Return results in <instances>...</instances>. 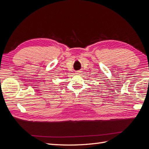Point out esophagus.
<instances>
[{"instance_id": "obj_1", "label": "esophagus", "mask_w": 149, "mask_h": 149, "mask_svg": "<svg viewBox=\"0 0 149 149\" xmlns=\"http://www.w3.org/2000/svg\"><path fill=\"white\" fill-rule=\"evenodd\" d=\"M80 72H81L80 71H76V73L78 74V73H80Z\"/></svg>"}]
</instances>
